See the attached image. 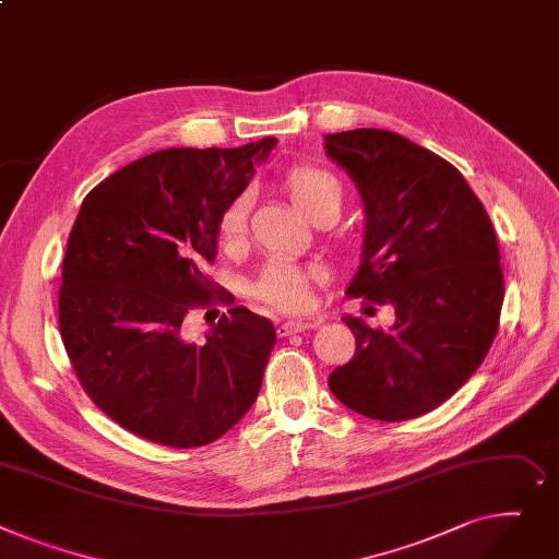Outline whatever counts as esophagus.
<instances>
[{
    "label": "esophagus",
    "instance_id": "esophagus-1",
    "mask_svg": "<svg viewBox=\"0 0 559 559\" xmlns=\"http://www.w3.org/2000/svg\"><path fill=\"white\" fill-rule=\"evenodd\" d=\"M313 326H318V322H311V320H286L277 326V334L280 336H290V334H300V332H307V330H313Z\"/></svg>",
    "mask_w": 559,
    "mask_h": 559
}]
</instances>
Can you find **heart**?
Listing matches in <instances>:
<instances>
[{"label": "heart", "instance_id": "b5f03b06", "mask_svg": "<svg viewBox=\"0 0 559 559\" xmlns=\"http://www.w3.org/2000/svg\"><path fill=\"white\" fill-rule=\"evenodd\" d=\"M284 189L309 221H316L322 214H336L343 203L341 182L324 169L300 164L286 174ZM248 223V199L239 195L225 207L218 221V241L225 248L237 246L246 235ZM318 282V271L288 264V261H271L252 282L250 293L271 309L284 313H300L311 302V288Z\"/></svg>", "mask_w": 559, "mask_h": 559}]
</instances>
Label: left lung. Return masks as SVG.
<instances>
[{"label":"left lung","mask_w":559,"mask_h":559,"mask_svg":"<svg viewBox=\"0 0 559 559\" xmlns=\"http://www.w3.org/2000/svg\"><path fill=\"white\" fill-rule=\"evenodd\" d=\"M366 207L364 257L347 295L392 305L395 324L356 336L330 374L347 408L381 421L419 417L478 370L499 332L503 271L495 227L463 174L433 151L381 128L324 135Z\"/></svg>","instance_id":"left-lung-1"}]
</instances>
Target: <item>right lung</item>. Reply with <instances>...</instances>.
Instances as JSON below:
<instances>
[{
    "label": "right lung",
    "mask_w": 559,
    "mask_h": 559,
    "mask_svg": "<svg viewBox=\"0 0 559 559\" xmlns=\"http://www.w3.org/2000/svg\"><path fill=\"white\" fill-rule=\"evenodd\" d=\"M275 144L157 151L85 195L62 259L58 326L87 397L126 431L205 447L254 404L273 322L235 307L195 345L185 320L212 298L221 214Z\"/></svg>",
    "instance_id": "add662e5"
}]
</instances>
